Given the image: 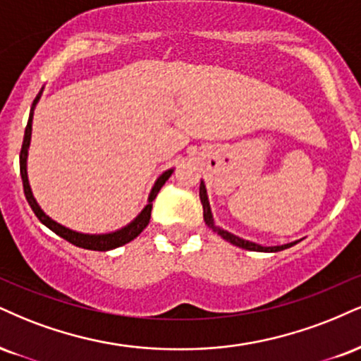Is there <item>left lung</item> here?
<instances>
[{
    "mask_svg": "<svg viewBox=\"0 0 361 361\" xmlns=\"http://www.w3.org/2000/svg\"><path fill=\"white\" fill-rule=\"evenodd\" d=\"M200 200H202V205H203V220H205V224L214 230L215 233H219L220 237L224 238V240L230 242L232 245H237L240 247V249H245V250H254V252H279V250H284V249H289V247L296 245L299 240L296 242H290V244H284V245H276V247H262L259 244H255V242H249V240H244V238L233 235V233L227 232V230L220 228L219 225H215L214 222V215H212V210H210V203H208V197H207V188H205V183H200Z\"/></svg>",
    "mask_w": 361,
    "mask_h": 361,
    "instance_id": "8db88e82",
    "label": "left lung"
}]
</instances>
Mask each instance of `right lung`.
Segmentation results:
<instances>
[{
  "instance_id": "1",
  "label": "right lung",
  "mask_w": 361,
  "mask_h": 361,
  "mask_svg": "<svg viewBox=\"0 0 361 361\" xmlns=\"http://www.w3.org/2000/svg\"><path fill=\"white\" fill-rule=\"evenodd\" d=\"M42 90L38 92V95L35 97V101H33L32 111H30L27 129H25L23 145H21V151H20V173H21V180H23V192H25V197H27V202L30 203V207H32V210L35 212V215L38 216V220H40V222L45 225V227H49L51 232H55L56 235L65 238V240L71 242V244H73V245L82 247V249H87V250L106 252V250H112V249H116V247H121V245L128 244V242L134 240V238H136L139 233H141L142 230L147 227V224H149L151 208H153V202H154L156 195H158L159 190H161V186L166 183L168 178L171 176L173 169H168V171H164L163 175L159 176L158 180H156L153 190H151V193H149V198H147V205L142 208L141 214H139L131 224L126 225V227H123L121 230H116V232H111V233H101V235H90V233L75 232V230H71V228L63 227V225L56 224L55 220H51L50 216L42 210L40 205L37 203V200H35L33 193H32V188H30L28 173H27V156H28L30 139H32L33 109H35V106H37V102L40 101Z\"/></svg>"
}]
</instances>
